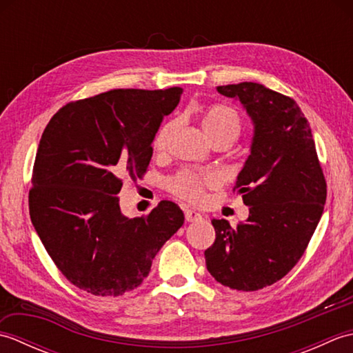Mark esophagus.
I'll return each instance as SVG.
<instances>
[{"mask_svg": "<svg viewBox=\"0 0 353 353\" xmlns=\"http://www.w3.org/2000/svg\"><path fill=\"white\" fill-rule=\"evenodd\" d=\"M185 219H186V221L192 223V221H197V220L203 219V215H201L197 211H192V209H185Z\"/></svg>", "mask_w": 353, "mask_h": 353, "instance_id": "obj_1", "label": "esophagus"}]
</instances>
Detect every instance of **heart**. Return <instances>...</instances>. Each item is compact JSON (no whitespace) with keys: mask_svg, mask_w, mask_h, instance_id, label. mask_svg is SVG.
<instances>
[{"mask_svg":"<svg viewBox=\"0 0 353 353\" xmlns=\"http://www.w3.org/2000/svg\"><path fill=\"white\" fill-rule=\"evenodd\" d=\"M174 127L176 121H167L156 130L152 139V148L154 153H162L167 148L168 138ZM201 127H203L206 137L212 141V144L219 141H228L229 144H232L241 133V118H239L238 112L228 104L214 103L208 106L201 115ZM216 185H219V179L215 176L199 174L192 170L177 171L167 181L168 190L174 196L188 200L191 203L203 201L206 190L214 188Z\"/></svg>","mask_w":353,"mask_h":353,"instance_id":"obj_1","label":"heart"}]
</instances>
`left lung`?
<instances>
[{
	"label": "left lung",
	"mask_w": 353,
	"mask_h": 353,
	"mask_svg": "<svg viewBox=\"0 0 353 353\" xmlns=\"http://www.w3.org/2000/svg\"><path fill=\"white\" fill-rule=\"evenodd\" d=\"M216 91L241 101L254 124L235 185L250 214L235 229L212 220L206 268L224 287L256 291L281 281L302 258L323 214L326 181L310 123L294 100L253 81Z\"/></svg>",
	"instance_id": "1"
}]
</instances>
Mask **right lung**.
Returning a JSON list of instances; mask_svg holds the SVG:
<instances>
[{
    "instance_id": "obj_1",
    "label": "right lung",
    "mask_w": 353,
    "mask_h": 353,
    "mask_svg": "<svg viewBox=\"0 0 353 353\" xmlns=\"http://www.w3.org/2000/svg\"><path fill=\"white\" fill-rule=\"evenodd\" d=\"M182 88L114 89L70 101L45 127L28 192L30 219L61 273L94 296L139 287L165 241L183 224L162 200L139 219L121 214L123 177L147 172L152 139Z\"/></svg>"
}]
</instances>
